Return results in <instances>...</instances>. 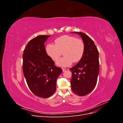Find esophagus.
I'll use <instances>...</instances> for the list:
<instances>
[{"mask_svg":"<svg viewBox=\"0 0 123 123\" xmlns=\"http://www.w3.org/2000/svg\"><path fill=\"white\" fill-rule=\"evenodd\" d=\"M62 71H63V72L65 71L66 70V69L65 68H62Z\"/></svg>","mask_w":123,"mask_h":123,"instance_id":"34e87169","label":"esophagus"}]
</instances>
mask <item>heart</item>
<instances>
[{
    "label": "heart",
    "mask_w": 123,
    "mask_h": 123,
    "mask_svg": "<svg viewBox=\"0 0 123 123\" xmlns=\"http://www.w3.org/2000/svg\"><path fill=\"white\" fill-rule=\"evenodd\" d=\"M85 50L82 39L75 36L63 35L54 40V45L49 44L46 47L47 54L56 62L62 52L64 56L59 60L56 64L60 67H67L74 62H79L82 58Z\"/></svg>",
    "instance_id": "heart-1"
}]
</instances>
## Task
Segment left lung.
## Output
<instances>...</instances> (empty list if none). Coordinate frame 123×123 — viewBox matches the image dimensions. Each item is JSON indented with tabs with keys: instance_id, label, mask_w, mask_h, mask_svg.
<instances>
[{
	"instance_id": "8db88e82",
	"label": "left lung",
	"mask_w": 123,
	"mask_h": 123,
	"mask_svg": "<svg viewBox=\"0 0 123 123\" xmlns=\"http://www.w3.org/2000/svg\"><path fill=\"white\" fill-rule=\"evenodd\" d=\"M80 36L85 43V50L80 61L73 67L71 85L73 92L79 96H85L91 92L97 83L99 70V54L94 43L82 32H73Z\"/></svg>"
}]
</instances>
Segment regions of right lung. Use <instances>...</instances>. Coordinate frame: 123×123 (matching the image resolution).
Returning <instances> with one entry per match:
<instances>
[{"mask_svg": "<svg viewBox=\"0 0 123 123\" xmlns=\"http://www.w3.org/2000/svg\"><path fill=\"white\" fill-rule=\"evenodd\" d=\"M50 35H39L31 39L23 55V73L29 89L35 95L48 98L55 92L56 80L62 69L46 52L44 43Z\"/></svg>", "mask_w": 123, "mask_h": 123, "instance_id": "right-lung-1", "label": "right lung"}]
</instances>
